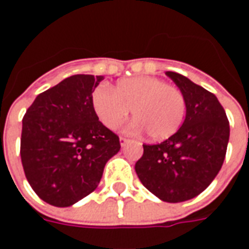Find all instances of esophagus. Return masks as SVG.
<instances>
[{
  "mask_svg": "<svg viewBox=\"0 0 249 249\" xmlns=\"http://www.w3.org/2000/svg\"><path fill=\"white\" fill-rule=\"evenodd\" d=\"M128 142H130L129 139H126V137H120V144H121V146H125Z\"/></svg>",
  "mask_w": 249,
  "mask_h": 249,
  "instance_id": "1",
  "label": "esophagus"
}]
</instances>
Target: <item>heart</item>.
I'll list each match as a JSON object with an SVG mask.
<instances>
[{
	"label": "heart",
	"mask_w": 249,
	"mask_h": 249,
	"mask_svg": "<svg viewBox=\"0 0 249 249\" xmlns=\"http://www.w3.org/2000/svg\"><path fill=\"white\" fill-rule=\"evenodd\" d=\"M94 112L109 129H116L133 108L136 119L132 128L148 130L155 140H164L176 133L185 117V98L178 88L156 77L123 80L116 90L97 88L92 94Z\"/></svg>",
	"instance_id": "b5f03b06"
}]
</instances>
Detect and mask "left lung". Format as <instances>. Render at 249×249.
Masks as SVG:
<instances>
[{
  "label": "left lung",
  "mask_w": 249,
  "mask_h": 249,
  "mask_svg": "<svg viewBox=\"0 0 249 249\" xmlns=\"http://www.w3.org/2000/svg\"><path fill=\"white\" fill-rule=\"evenodd\" d=\"M165 74L185 98V120L165 141L142 145L135 169L156 197L181 203L196 197L217 176L230 140V123L214 94L178 73Z\"/></svg>",
  "instance_id": "obj_1"
}]
</instances>
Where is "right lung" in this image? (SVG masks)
Wrapping results in <instances>:
<instances>
[{
	"instance_id": "1",
	"label": "right lung",
	"mask_w": 249,
	"mask_h": 249,
	"mask_svg": "<svg viewBox=\"0 0 249 249\" xmlns=\"http://www.w3.org/2000/svg\"><path fill=\"white\" fill-rule=\"evenodd\" d=\"M104 76L76 74L38 94L22 119L21 161L38 197L71 207L92 193L120 140L104 126L92 93Z\"/></svg>"
}]
</instances>
